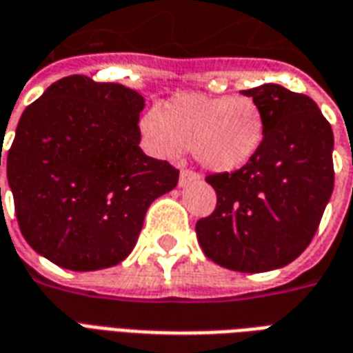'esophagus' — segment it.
I'll return each instance as SVG.
<instances>
[{
    "instance_id": "1",
    "label": "esophagus",
    "mask_w": 353,
    "mask_h": 353,
    "mask_svg": "<svg viewBox=\"0 0 353 353\" xmlns=\"http://www.w3.org/2000/svg\"><path fill=\"white\" fill-rule=\"evenodd\" d=\"M194 181H200V174L196 172H192V170H181V174H179V185L185 187V185L194 183Z\"/></svg>"
}]
</instances>
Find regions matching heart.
Here are the masks:
<instances>
[{
	"mask_svg": "<svg viewBox=\"0 0 353 353\" xmlns=\"http://www.w3.org/2000/svg\"><path fill=\"white\" fill-rule=\"evenodd\" d=\"M265 115L245 96L177 94L141 119V134L157 157L192 151L210 172L244 168L265 141Z\"/></svg>",
	"mask_w": 353,
	"mask_h": 353,
	"instance_id": "b5f03b06",
	"label": "heart"
}]
</instances>
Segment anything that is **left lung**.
Masks as SVG:
<instances>
[{"instance_id": "obj_1", "label": "left lung", "mask_w": 353, "mask_h": 353, "mask_svg": "<svg viewBox=\"0 0 353 353\" xmlns=\"http://www.w3.org/2000/svg\"><path fill=\"white\" fill-rule=\"evenodd\" d=\"M265 115V141L244 168L212 174V215L196 223L200 248L219 266L266 272L308 248L334 185L333 130L310 96L280 85L242 90Z\"/></svg>"}]
</instances>
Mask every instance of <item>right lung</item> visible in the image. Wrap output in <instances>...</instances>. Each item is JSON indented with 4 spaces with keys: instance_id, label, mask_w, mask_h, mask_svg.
I'll use <instances>...</instances> for the list:
<instances>
[{
    "instance_id": "add662e5",
    "label": "right lung",
    "mask_w": 353,
    "mask_h": 353,
    "mask_svg": "<svg viewBox=\"0 0 353 353\" xmlns=\"http://www.w3.org/2000/svg\"><path fill=\"white\" fill-rule=\"evenodd\" d=\"M143 105L132 88L70 75L24 109L7 179L22 236L54 265L77 272L119 265L147 208L177 185L179 170L139 149Z\"/></svg>"
}]
</instances>
